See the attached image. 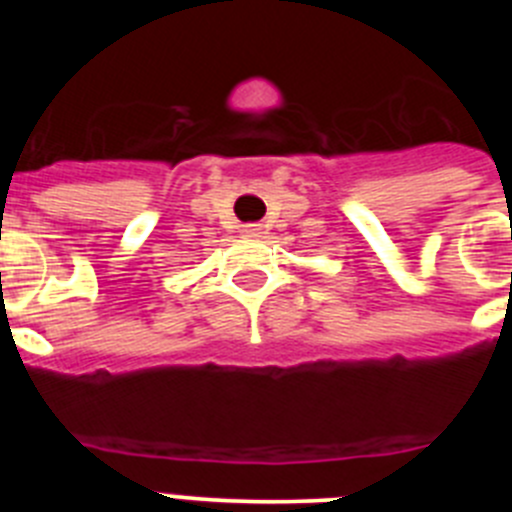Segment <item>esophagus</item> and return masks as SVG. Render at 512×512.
<instances>
[{"label": "esophagus", "instance_id": "34e87169", "mask_svg": "<svg viewBox=\"0 0 512 512\" xmlns=\"http://www.w3.org/2000/svg\"><path fill=\"white\" fill-rule=\"evenodd\" d=\"M243 233H246L248 238H253V235H259V228H256V225H246V230H243Z\"/></svg>", "mask_w": 512, "mask_h": 512}]
</instances>
